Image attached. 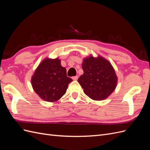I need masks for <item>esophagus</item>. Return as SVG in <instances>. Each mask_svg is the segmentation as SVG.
<instances>
[{
  "label": "esophagus",
  "mask_w": 150,
  "mask_h": 150,
  "mask_svg": "<svg viewBox=\"0 0 150 150\" xmlns=\"http://www.w3.org/2000/svg\"><path fill=\"white\" fill-rule=\"evenodd\" d=\"M72 79H73V80H74V81H76L77 79H78V76H73V77H72Z\"/></svg>",
  "instance_id": "esophagus-1"
}]
</instances>
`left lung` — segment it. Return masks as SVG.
Listing matches in <instances>:
<instances>
[{"instance_id": "1", "label": "left lung", "mask_w": 150, "mask_h": 150, "mask_svg": "<svg viewBox=\"0 0 150 150\" xmlns=\"http://www.w3.org/2000/svg\"><path fill=\"white\" fill-rule=\"evenodd\" d=\"M84 73L78 81L84 93L93 100L107 98L116 87L117 78L111 63L99 56L85 58L83 64Z\"/></svg>"}]
</instances>
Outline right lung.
Returning a JSON list of instances; mask_svg holds the SVG:
<instances>
[{
    "label": "right lung",
    "mask_w": 150,
    "mask_h": 150,
    "mask_svg": "<svg viewBox=\"0 0 150 150\" xmlns=\"http://www.w3.org/2000/svg\"><path fill=\"white\" fill-rule=\"evenodd\" d=\"M72 79L68 78L65 67L56 58L45 59L35 69L31 79L33 88L43 100L55 102L66 92Z\"/></svg>",
    "instance_id": "1"
}]
</instances>
